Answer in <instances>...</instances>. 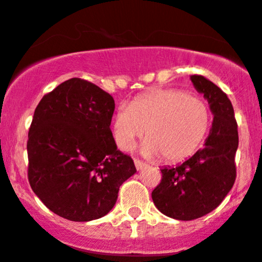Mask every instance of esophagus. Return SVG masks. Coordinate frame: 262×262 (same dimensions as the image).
Instances as JSON below:
<instances>
[{"label":"esophagus","mask_w":262,"mask_h":262,"mask_svg":"<svg viewBox=\"0 0 262 262\" xmlns=\"http://www.w3.org/2000/svg\"><path fill=\"white\" fill-rule=\"evenodd\" d=\"M134 164H136L137 170H142L143 168H145V166H146V164H145V163L140 162V160H138V159H134Z\"/></svg>","instance_id":"1"}]
</instances>
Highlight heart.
<instances>
[{
  "label": "heart",
  "instance_id": "heart-1",
  "mask_svg": "<svg viewBox=\"0 0 262 262\" xmlns=\"http://www.w3.org/2000/svg\"><path fill=\"white\" fill-rule=\"evenodd\" d=\"M210 122V109L199 97L179 89H158L118 109L112 132L117 145L130 150L146 130L142 154L148 158L162 155L173 163L190 157L199 148Z\"/></svg>",
  "mask_w": 262,
  "mask_h": 262
}]
</instances>
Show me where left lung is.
<instances>
[{
  "mask_svg": "<svg viewBox=\"0 0 262 262\" xmlns=\"http://www.w3.org/2000/svg\"><path fill=\"white\" fill-rule=\"evenodd\" d=\"M195 89L208 100L214 120L203 149L175 166H164L151 192L160 212L177 220H194L211 212L231 190L236 178L237 124L231 102L203 76H191Z\"/></svg>",
  "mask_w": 262,
  "mask_h": 262,
  "instance_id": "left-lung-1",
  "label": "left lung"
}]
</instances>
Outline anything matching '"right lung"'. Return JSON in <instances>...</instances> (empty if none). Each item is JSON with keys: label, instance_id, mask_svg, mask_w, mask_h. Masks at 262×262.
Instances as JSON below:
<instances>
[{"label": "right lung", "instance_id": "add662e5", "mask_svg": "<svg viewBox=\"0 0 262 262\" xmlns=\"http://www.w3.org/2000/svg\"><path fill=\"white\" fill-rule=\"evenodd\" d=\"M114 108L111 94L79 78L61 83L37 105L28 132V180L54 214L71 221L99 219L137 173L112 134Z\"/></svg>", "mask_w": 262, "mask_h": 262}]
</instances>
